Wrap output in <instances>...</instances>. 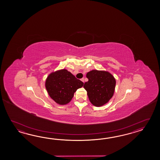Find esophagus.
Segmentation results:
<instances>
[{"mask_svg": "<svg viewBox=\"0 0 160 160\" xmlns=\"http://www.w3.org/2000/svg\"><path fill=\"white\" fill-rule=\"evenodd\" d=\"M81 80L84 83V82H85V80H84V78H82L81 79Z\"/></svg>", "mask_w": 160, "mask_h": 160, "instance_id": "34e87169", "label": "esophagus"}]
</instances>
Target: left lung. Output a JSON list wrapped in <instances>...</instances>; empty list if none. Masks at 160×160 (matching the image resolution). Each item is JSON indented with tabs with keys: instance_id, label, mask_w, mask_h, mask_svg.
Returning <instances> with one entry per match:
<instances>
[{
	"instance_id": "left-lung-1",
	"label": "left lung",
	"mask_w": 160,
	"mask_h": 160,
	"mask_svg": "<svg viewBox=\"0 0 160 160\" xmlns=\"http://www.w3.org/2000/svg\"><path fill=\"white\" fill-rule=\"evenodd\" d=\"M88 81L84 84L88 99L93 105L99 107L109 102L114 94L116 81L110 72L93 70L88 72Z\"/></svg>"
}]
</instances>
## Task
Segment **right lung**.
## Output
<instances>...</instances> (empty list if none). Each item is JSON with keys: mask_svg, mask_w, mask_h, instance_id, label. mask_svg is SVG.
<instances>
[{"mask_svg": "<svg viewBox=\"0 0 160 160\" xmlns=\"http://www.w3.org/2000/svg\"><path fill=\"white\" fill-rule=\"evenodd\" d=\"M83 85L81 81L66 69L51 73L45 83L48 95L59 105H66L70 102L74 92Z\"/></svg>", "mask_w": 160, "mask_h": 160, "instance_id": "obj_1", "label": "right lung"}]
</instances>
